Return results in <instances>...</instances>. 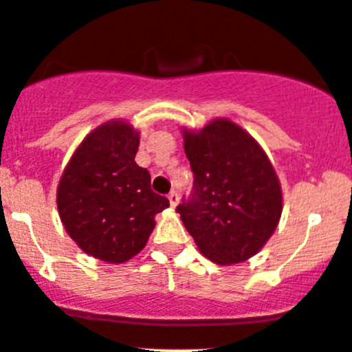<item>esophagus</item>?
I'll list each match as a JSON object with an SVG mask.
<instances>
[{
    "instance_id": "34e87169",
    "label": "esophagus",
    "mask_w": 352,
    "mask_h": 352,
    "mask_svg": "<svg viewBox=\"0 0 352 352\" xmlns=\"http://www.w3.org/2000/svg\"><path fill=\"white\" fill-rule=\"evenodd\" d=\"M168 200H169V203H171L173 208H175L177 203H179V195H177L176 191H171V193L168 195Z\"/></svg>"
}]
</instances>
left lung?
<instances>
[{"instance_id": "left-lung-1", "label": "left lung", "mask_w": 352, "mask_h": 352, "mask_svg": "<svg viewBox=\"0 0 352 352\" xmlns=\"http://www.w3.org/2000/svg\"><path fill=\"white\" fill-rule=\"evenodd\" d=\"M183 137L195 179L176 212L200 252L222 266L257 254L283 212L280 179L266 152L227 118L198 132L184 129Z\"/></svg>"}]
</instances>
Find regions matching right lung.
<instances>
[{
  "label": "right lung",
  "instance_id": "1",
  "mask_svg": "<svg viewBox=\"0 0 352 352\" xmlns=\"http://www.w3.org/2000/svg\"><path fill=\"white\" fill-rule=\"evenodd\" d=\"M139 132L111 120L85 137L67 162L57 210L69 237L86 254L120 264L139 254L154 229L155 213L169 206L151 190V175L135 162Z\"/></svg>",
  "mask_w": 352,
  "mask_h": 352
}]
</instances>
